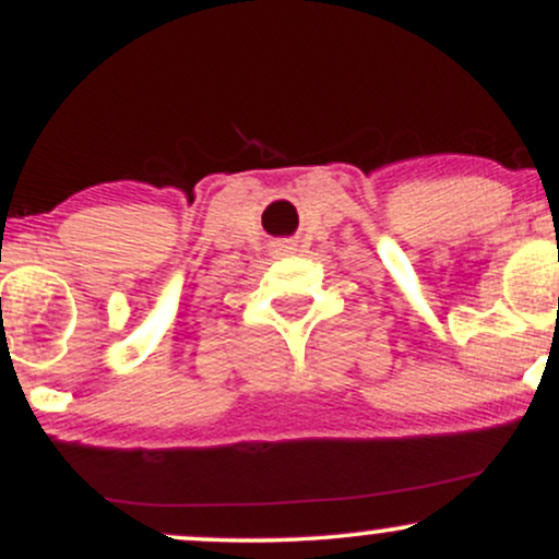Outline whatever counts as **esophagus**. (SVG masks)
I'll use <instances>...</instances> for the list:
<instances>
[{"instance_id": "34e87169", "label": "esophagus", "mask_w": 559, "mask_h": 559, "mask_svg": "<svg viewBox=\"0 0 559 559\" xmlns=\"http://www.w3.org/2000/svg\"><path fill=\"white\" fill-rule=\"evenodd\" d=\"M273 252L275 254H294V252H297V243H294V241H275Z\"/></svg>"}]
</instances>
